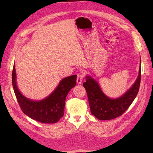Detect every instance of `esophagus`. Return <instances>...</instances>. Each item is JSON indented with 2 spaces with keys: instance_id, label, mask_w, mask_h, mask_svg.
<instances>
[{
  "instance_id": "1",
  "label": "esophagus",
  "mask_w": 153,
  "mask_h": 153,
  "mask_svg": "<svg viewBox=\"0 0 153 153\" xmlns=\"http://www.w3.org/2000/svg\"><path fill=\"white\" fill-rule=\"evenodd\" d=\"M84 74L83 73H79L77 74V83L78 84H81L82 83V81L83 80L84 78Z\"/></svg>"
}]
</instances>
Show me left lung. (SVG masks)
<instances>
[{
  "mask_svg": "<svg viewBox=\"0 0 153 153\" xmlns=\"http://www.w3.org/2000/svg\"><path fill=\"white\" fill-rule=\"evenodd\" d=\"M140 80L141 67L138 77L131 88L120 97L111 99L103 93L96 81L91 77H86L83 85L88 96L91 114L102 120H111L122 115L136 98L139 90Z\"/></svg>",
  "mask_w": 153,
  "mask_h": 153,
  "instance_id": "1",
  "label": "left lung"
}]
</instances>
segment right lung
Here are the masks:
<instances>
[{"label":"right lung","mask_w":153,"mask_h":153,"mask_svg":"<svg viewBox=\"0 0 153 153\" xmlns=\"http://www.w3.org/2000/svg\"><path fill=\"white\" fill-rule=\"evenodd\" d=\"M76 78L77 75H73L63 79L50 96L34 102L25 97L17 89L14 65L12 71L13 89L21 110L32 119L43 123H54L63 117L65 99L70 90L75 86Z\"/></svg>","instance_id":"1"}]
</instances>
